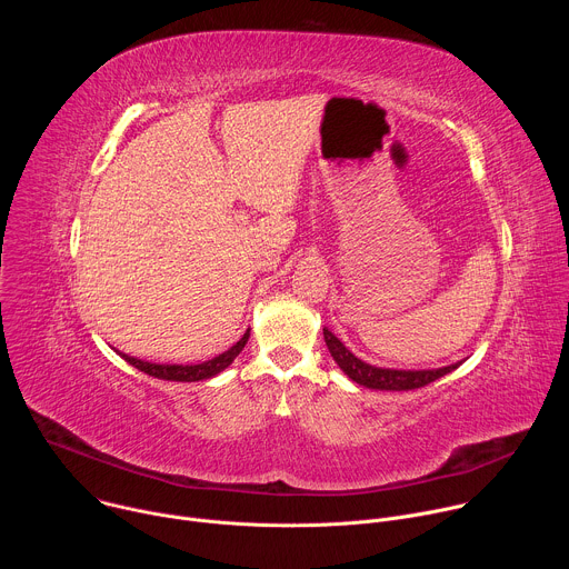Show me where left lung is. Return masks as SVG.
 <instances>
[{"label": "left lung", "instance_id": "1", "mask_svg": "<svg viewBox=\"0 0 569 569\" xmlns=\"http://www.w3.org/2000/svg\"><path fill=\"white\" fill-rule=\"evenodd\" d=\"M323 342H327L333 360L338 367L358 385L369 389H382V391H408L419 389L437 378L455 371L461 362L439 367V369H391V367H376L365 360H360L331 329L323 327Z\"/></svg>", "mask_w": 569, "mask_h": 569}]
</instances>
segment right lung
Masks as SVG:
<instances>
[{
    "instance_id": "1",
    "label": "right lung",
    "mask_w": 569,
    "mask_h": 569,
    "mask_svg": "<svg viewBox=\"0 0 569 569\" xmlns=\"http://www.w3.org/2000/svg\"><path fill=\"white\" fill-rule=\"evenodd\" d=\"M248 340H250V329L231 349H227L224 353H220L207 362H198V365H159V362H146V360H139V358H132L126 353H119V356L152 378L176 380V382H198V380H207V378L220 373L222 369H227L233 362V358L242 351V347L248 345Z\"/></svg>"
}]
</instances>
